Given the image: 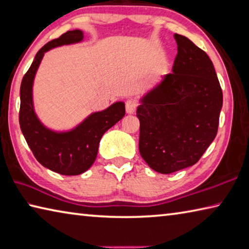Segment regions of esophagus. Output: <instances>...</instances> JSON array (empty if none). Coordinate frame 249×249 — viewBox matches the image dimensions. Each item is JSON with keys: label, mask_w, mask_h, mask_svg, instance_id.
Listing matches in <instances>:
<instances>
[{"label": "esophagus", "mask_w": 249, "mask_h": 249, "mask_svg": "<svg viewBox=\"0 0 249 249\" xmlns=\"http://www.w3.org/2000/svg\"><path fill=\"white\" fill-rule=\"evenodd\" d=\"M138 103L134 99H128L127 102H125V110H127V113H130V115L136 111Z\"/></svg>", "instance_id": "esophagus-1"}]
</instances>
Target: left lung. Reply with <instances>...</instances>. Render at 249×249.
<instances>
[{
	"label": "left lung",
	"instance_id": "left-lung-1",
	"mask_svg": "<svg viewBox=\"0 0 249 249\" xmlns=\"http://www.w3.org/2000/svg\"><path fill=\"white\" fill-rule=\"evenodd\" d=\"M172 73L140 98L139 150L153 171L171 174L193 166L214 140L223 95L212 61L175 34Z\"/></svg>",
	"mask_w": 249,
	"mask_h": 249
}]
</instances>
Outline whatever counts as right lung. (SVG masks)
<instances>
[{"mask_svg":"<svg viewBox=\"0 0 249 249\" xmlns=\"http://www.w3.org/2000/svg\"><path fill=\"white\" fill-rule=\"evenodd\" d=\"M83 40L84 33L81 29H74L43 46L24 75L19 91V125L26 142L43 167L65 176L80 175L94 164L100 139L125 113L124 103L116 102L104 110L89 113L75 127L64 131L48 128L39 119L34 106L33 89L43 55L53 48Z\"/></svg>","mask_w":249,"mask_h":249,"instance_id":"add662e5","label":"right lung"}]
</instances>
